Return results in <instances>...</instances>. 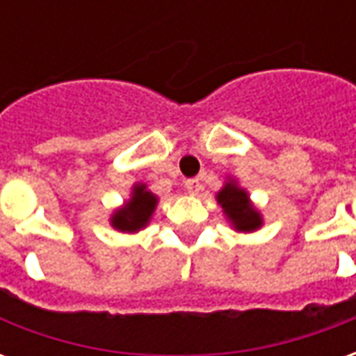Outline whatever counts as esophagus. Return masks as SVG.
Wrapping results in <instances>:
<instances>
[{"mask_svg":"<svg viewBox=\"0 0 356 356\" xmlns=\"http://www.w3.org/2000/svg\"><path fill=\"white\" fill-rule=\"evenodd\" d=\"M185 188L188 194H196L202 188L200 179L194 177V179H188V181H185Z\"/></svg>","mask_w":356,"mask_h":356,"instance_id":"1","label":"esophagus"}]
</instances>
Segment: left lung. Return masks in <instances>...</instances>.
Instances as JSON below:
<instances>
[{
    "label": "left lung",
    "instance_id": "left-lung-1",
    "mask_svg": "<svg viewBox=\"0 0 356 356\" xmlns=\"http://www.w3.org/2000/svg\"><path fill=\"white\" fill-rule=\"evenodd\" d=\"M216 198L221 204L227 219L231 221V225L236 231L254 232L263 225L261 213L254 208L248 193L236 185L234 179L225 183V186L217 193Z\"/></svg>",
    "mask_w": 356,
    "mask_h": 356
}]
</instances>
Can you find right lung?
<instances>
[{
  "instance_id": "1",
  "label": "right lung",
  "mask_w": 356,
  "mask_h": 356,
  "mask_svg": "<svg viewBox=\"0 0 356 356\" xmlns=\"http://www.w3.org/2000/svg\"><path fill=\"white\" fill-rule=\"evenodd\" d=\"M156 204H158V198L150 191H147V185L137 183L133 186L131 198L112 213L110 225L120 232L140 231L150 221V217H152L156 209Z\"/></svg>"
}]
</instances>
